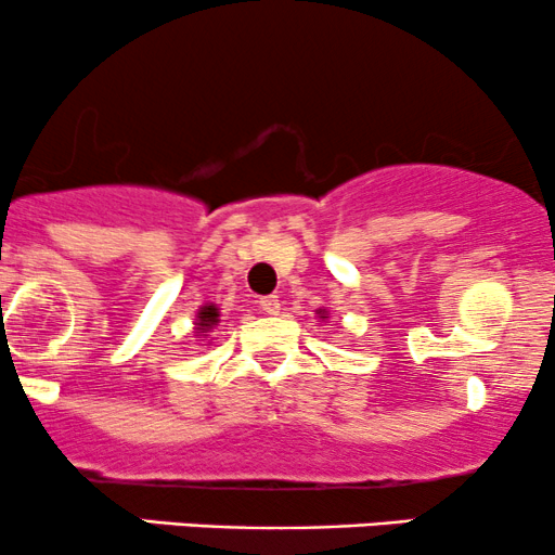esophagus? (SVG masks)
Masks as SVG:
<instances>
[{"label": "esophagus", "instance_id": "esophagus-1", "mask_svg": "<svg viewBox=\"0 0 555 555\" xmlns=\"http://www.w3.org/2000/svg\"><path fill=\"white\" fill-rule=\"evenodd\" d=\"M260 310H263L266 315H279V310H282V302H279V297H263V299H260Z\"/></svg>", "mask_w": 555, "mask_h": 555}]
</instances>
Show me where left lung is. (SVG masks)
<instances>
[{
  "instance_id": "left-lung-1",
  "label": "left lung",
  "mask_w": 555,
  "mask_h": 555,
  "mask_svg": "<svg viewBox=\"0 0 555 555\" xmlns=\"http://www.w3.org/2000/svg\"><path fill=\"white\" fill-rule=\"evenodd\" d=\"M318 315H321V318H328V310H326V308H321V310H318Z\"/></svg>"
}]
</instances>
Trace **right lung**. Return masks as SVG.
<instances>
[{"mask_svg":"<svg viewBox=\"0 0 555 555\" xmlns=\"http://www.w3.org/2000/svg\"><path fill=\"white\" fill-rule=\"evenodd\" d=\"M219 321H221V313H219V308H216L214 302H206L203 305V308H197V313H195V336L197 339H206L208 334H211V331L219 326Z\"/></svg>","mask_w":555,"mask_h":555,"instance_id":"1","label":"right lung"}]
</instances>
